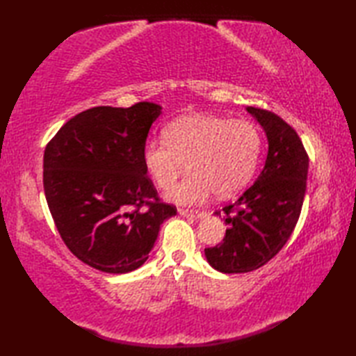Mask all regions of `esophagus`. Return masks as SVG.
Wrapping results in <instances>:
<instances>
[{
	"label": "esophagus",
	"mask_w": 356,
	"mask_h": 356,
	"mask_svg": "<svg viewBox=\"0 0 356 356\" xmlns=\"http://www.w3.org/2000/svg\"><path fill=\"white\" fill-rule=\"evenodd\" d=\"M179 214L184 216V217H188V218H200L205 216V213L203 211H195V209H184L180 208L179 209Z\"/></svg>",
	"instance_id": "obj_1"
}]
</instances>
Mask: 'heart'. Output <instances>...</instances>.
I'll return each instance as SVG.
<instances>
[{
	"label": "heart",
	"instance_id": "obj_1",
	"mask_svg": "<svg viewBox=\"0 0 356 356\" xmlns=\"http://www.w3.org/2000/svg\"><path fill=\"white\" fill-rule=\"evenodd\" d=\"M263 148L261 131L251 120L216 115H186L163 130V140H148L142 163L161 190H170L184 172L190 174L168 193L177 205H195L214 193L228 199L251 182Z\"/></svg>",
	"mask_w": 356,
	"mask_h": 356
}]
</instances>
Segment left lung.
Masks as SVG:
<instances>
[{
    "label": "left lung",
    "mask_w": 356,
    "mask_h": 356,
    "mask_svg": "<svg viewBox=\"0 0 356 356\" xmlns=\"http://www.w3.org/2000/svg\"><path fill=\"white\" fill-rule=\"evenodd\" d=\"M246 111L266 134L268 156L254 185L223 208L229 228L222 243L205 249L208 263L223 274H245L275 257L298 222L306 193L309 157L298 134L274 113Z\"/></svg>",
    "instance_id": "obj_1"
}]
</instances>
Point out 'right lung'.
<instances>
[{
    "instance_id": "1",
    "label": "right lung",
    "mask_w": 356,
    "mask_h": 356,
    "mask_svg": "<svg viewBox=\"0 0 356 356\" xmlns=\"http://www.w3.org/2000/svg\"><path fill=\"white\" fill-rule=\"evenodd\" d=\"M162 107H95L61 127L44 151V193L67 248L88 266L127 274L148 260L161 225L177 214L161 203L142 148ZM147 211H140L143 205Z\"/></svg>"
}]
</instances>
